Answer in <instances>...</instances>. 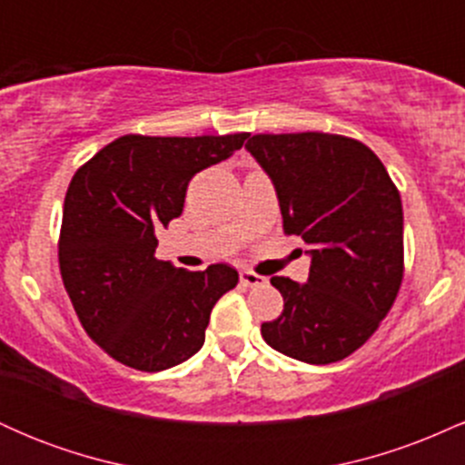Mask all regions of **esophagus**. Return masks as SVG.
<instances>
[{
	"instance_id": "esophagus-1",
	"label": "esophagus",
	"mask_w": 465,
	"mask_h": 465,
	"mask_svg": "<svg viewBox=\"0 0 465 465\" xmlns=\"http://www.w3.org/2000/svg\"><path fill=\"white\" fill-rule=\"evenodd\" d=\"M240 284L242 286H262V284H266V277L253 273V271H242V273H240Z\"/></svg>"
}]
</instances>
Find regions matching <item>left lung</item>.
I'll use <instances>...</instances> for the list:
<instances>
[{
  "mask_svg": "<svg viewBox=\"0 0 465 465\" xmlns=\"http://www.w3.org/2000/svg\"><path fill=\"white\" fill-rule=\"evenodd\" d=\"M284 232L306 242V284L271 277L284 311L262 323L271 348L311 365L343 361L376 332L402 284V201L365 143L330 133L253 135Z\"/></svg>",
  "mask_w": 465,
  "mask_h": 465,
  "instance_id": "obj_1",
  "label": "left lung"
}]
</instances>
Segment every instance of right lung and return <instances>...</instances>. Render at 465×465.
Listing matches in <instances>:
<instances>
[{
    "mask_svg": "<svg viewBox=\"0 0 465 465\" xmlns=\"http://www.w3.org/2000/svg\"><path fill=\"white\" fill-rule=\"evenodd\" d=\"M249 133L124 135L74 174L58 264L80 323L111 359L140 371L188 361L205 343L214 303L238 271H183L154 258V229L181 216L190 179L225 162Z\"/></svg>",
    "mask_w": 465,
    "mask_h": 465,
    "instance_id": "obj_1",
    "label": "right lung"
}]
</instances>
